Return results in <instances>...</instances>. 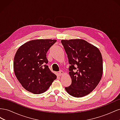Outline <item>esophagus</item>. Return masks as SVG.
Instances as JSON below:
<instances>
[{
    "mask_svg": "<svg viewBox=\"0 0 120 120\" xmlns=\"http://www.w3.org/2000/svg\"><path fill=\"white\" fill-rule=\"evenodd\" d=\"M64 74V71H60L59 72V75L60 76V75H62Z\"/></svg>",
    "mask_w": 120,
    "mask_h": 120,
    "instance_id": "1",
    "label": "esophagus"
}]
</instances>
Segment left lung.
<instances>
[{
    "instance_id": "8db88e82",
    "label": "left lung",
    "mask_w": 120,
    "mask_h": 120,
    "mask_svg": "<svg viewBox=\"0 0 120 120\" xmlns=\"http://www.w3.org/2000/svg\"><path fill=\"white\" fill-rule=\"evenodd\" d=\"M71 66V85L65 90L72 97L80 98L91 93L103 75V59L100 50L82 39L61 40Z\"/></svg>"
}]
</instances>
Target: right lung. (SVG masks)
<instances>
[{"label":"right lung","mask_w":120,"mask_h":120,"mask_svg":"<svg viewBox=\"0 0 120 120\" xmlns=\"http://www.w3.org/2000/svg\"><path fill=\"white\" fill-rule=\"evenodd\" d=\"M56 39H35L20 46L14 58L13 68L18 81L27 91L45 92L56 75L49 69L46 53Z\"/></svg>","instance_id":"obj_1"}]
</instances>
